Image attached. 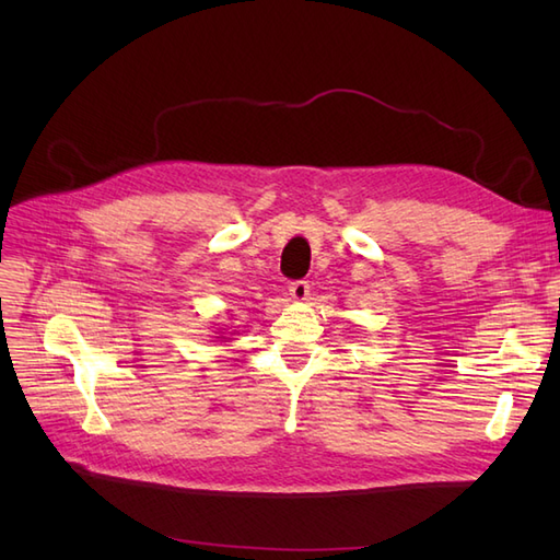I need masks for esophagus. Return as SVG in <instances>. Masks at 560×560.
<instances>
[{
  "mask_svg": "<svg viewBox=\"0 0 560 560\" xmlns=\"http://www.w3.org/2000/svg\"><path fill=\"white\" fill-rule=\"evenodd\" d=\"M290 294H292V299H296V301H306L308 294H311L308 280H294V282H290Z\"/></svg>",
  "mask_w": 560,
  "mask_h": 560,
  "instance_id": "esophagus-1",
  "label": "esophagus"
}]
</instances>
